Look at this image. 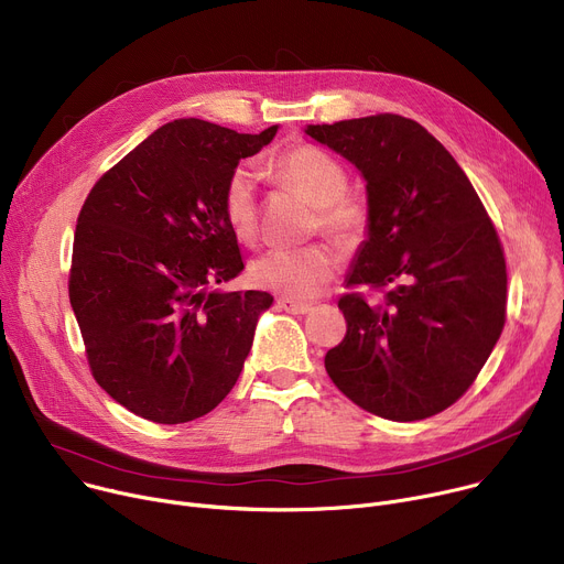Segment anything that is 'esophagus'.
<instances>
[{
	"label": "esophagus",
	"mask_w": 564,
	"mask_h": 564,
	"mask_svg": "<svg viewBox=\"0 0 564 564\" xmlns=\"http://www.w3.org/2000/svg\"><path fill=\"white\" fill-rule=\"evenodd\" d=\"M279 308L290 313V315H308L313 311V303H303V301H294V299H288V296H281L279 301Z\"/></svg>",
	"instance_id": "1"
}]
</instances>
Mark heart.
I'll return each mask as SVG.
<instances>
[{
  "mask_svg": "<svg viewBox=\"0 0 564 564\" xmlns=\"http://www.w3.org/2000/svg\"><path fill=\"white\" fill-rule=\"evenodd\" d=\"M270 173L313 204L319 227L335 240L350 242L362 236L367 209L360 199L346 195V169L326 150L308 143L290 148L270 164ZM256 195H259L256 173L249 166L236 169L225 184L223 212L229 229L240 240H249L256 231ZM335 270V251L324 242H313L303 247H276L261 253L251 263L249 276L259 288L288 299H308L333 279Z\"/></svg>",
  "mask_w": 564,
  "mask_h": 564,
  "instance_id": "b5f03b06",
  "label": "heart"
}]
</instances>
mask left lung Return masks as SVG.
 <instances>
[{
    "label": "left lung",
    "mask_w": 564,
    "mask_h": 564,
    "mask_svg": "<svg viewBox=\"0 0 564 564\" xmlns=\"http://www.w3.org/2000/svg\"><path fill=\"white\" fill-rule=\"evenodd\" d=\"M367 182V240L344 294L346 337L326 352L337 389L367 412L430 419L475 382L506 322L499 236L454 158L398 115L308 126Z\"/></svg>",
    "instance_id": "8db88e82"
}]
</instances>
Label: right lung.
Masks as SVG:
<instances>
[{
	"instance_id": "right-lung-1",
	"label": "right lung",
	"mask_w": 564,
	"mask_h": 564,
	"mask_svg": "<svg viewBox=\"0 0 564 564\" xmlns=\"http://www.w3.org/2000/svg\"><path fill=\"white\" fill-rule=\"evenodd\" d=\"M261 134L180 119L89 191L74 236L69 301L94 380L132 414L177 425L234 389L274 296L214 285L242 272L223 193Z\"/></svg>"
}]
</instances>
